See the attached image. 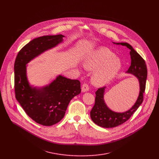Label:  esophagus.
Returning <instances> with one entry per match:
<instances>
[{
    "label": "esophagus",
    "instance_id": "34e87169",
    "mask_svg": "<svg viewBox=\"0 0 159 159\" xmlns=\"http://www.w3.org/2000/svg\"><path fill=\"white\" fill-rule=\"evenodd\" d=\"M89 90V85L86 83H84L82 85V92H87V91H88Z\"/></svg>",
    "mask_w": 159,
    "mask_h": 159
}]
</instances>
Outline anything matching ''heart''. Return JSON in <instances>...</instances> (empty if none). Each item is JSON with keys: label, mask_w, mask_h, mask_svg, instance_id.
Instances as JSON below:
<instances>
[{"label": "heart", "mask_w": 159, "mask_h": 159, "mask_svg": "<svg viewBox=\"0 0 159 159\" xmlns=\"http://www.w3.org/2000/svg\"><path fill=\"white\" fill-rule=\"evenodd\" d=\"M106 48H99L89 53L84 60V66L87 69L96 70L93 80L98 86L108 83L118 73L121 68L120 58Z\"/></svg>", "instance_id": "obj_1"}]
</instances>
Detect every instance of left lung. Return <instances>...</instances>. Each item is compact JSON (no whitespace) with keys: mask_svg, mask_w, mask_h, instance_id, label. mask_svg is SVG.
<instances>
[{"mask_svg":"<svg viewBox=\"0 0 159 159\" xmlns=\"http://www.w3.org/2000/svg\"><path fill=\"white\" fill-rule=\"evenodd\" d=\"M130 50L131 65L126 73L134 75L139 79L140 83V93L138 99L131 109L124 112H116L111 111L106 104L104 100V94L106 87L99 88L96 92L95 104L90 111V118L94 123L103 128H114L118 126L127 120L137 110L143 101V93L145 90L147 77V69L145 60L136 52L131 45L127 43H118Z\"/></svg>","mask_w":159,"mask_h":159,"instance_id":"1","label":"left lung"}]
</instances>
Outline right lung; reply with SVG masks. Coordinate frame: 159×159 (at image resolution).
Segmentation results:
<instances>
[{
    "instance_id": "right-lung-1",
    "label": "right lung",
    "mask_w": 159,
    "mask_h": 159,
    "mask_svg": "<svg viewBox=\"0 0 159 159\" xmlns=\"http://www.w3.org/2000/svg\"><path fill=\"white\" fill-rule=\"evenodd\" d=\"M62 34L36 38L18 53L14 63V90L17 101L35 122L52 126L61 120L71 99L81 92L80 82L58 75L49 85L31 86L26 76V64L44 52L62 42Z\"/></svg>"
}]
</instances>
